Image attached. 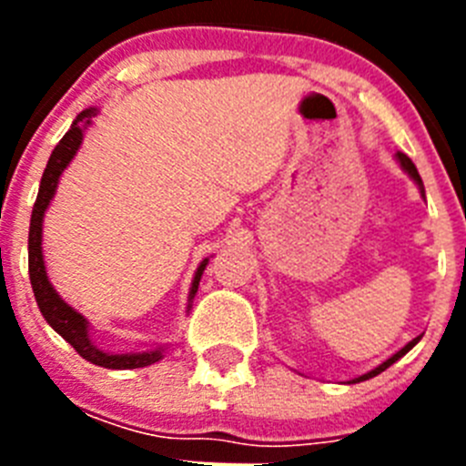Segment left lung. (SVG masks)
I'll list each match as a JSON object with an SVG mask.
<instances>
[{
	"label": "left lung",
	"mask_w": 466,
	"mask_h": 466,
	"mask_svg": "<svg viewBox=\"0 0 466 466\" xmlns=\"http://www.w3.org/2000/svg\"><path fill=\"white\" fill-rule=\"evenodd\" d=\"M397 160H399V166L403 167V172H406V175H409L410 179H413V182L418 184V187H420V193H422V196H425V187H422V179H420V175H418V167L413 166V160H410L409 156H406V154H401V151H399V154H397ZM418 340H420V336H418V339H413V340H410L409 345H403V348L399 350L397 355H392V357H390V360H387V361H382V364H380V366H376V369H373V371H369V373H364V376L355 378V380H352V382L369 380V378L378 376V373H382V371H385V369H390V366H392L394 361H397V360H401V357L406 355V352H409L410 348H413V345H418Z\"/></svg>",
	"instance_id": "left-lung-1"
}]
</instances>
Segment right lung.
I'll return each instance as SVG.
<instances>
[{
  "instance_id": "obj_1",
  "label": "right lung",
  "mask_w": 466,
  "mask_h": 466,
  "mask_svg": "<svg viewBox=\"0 0 466 466\" xmlns=\"http://www.w3.org/2000/svg\"><path fill=\"white\" fill-rule=\"evenodd\" d=\"M97 114L95 106L84 109L79 116L74 118L72 127H69L65 137L57 142V147L53 149L51 158L46 163V170L41 177L39 193H36V203L32 208V219H30V240H27V261H30V282L32 291H35L36 306H39L41 315L56 329L69 345H72L86 361L95 366H105V369H142V366L156 364L158 360H163V350L166 348H154L147 350V352H127V355H111L105 352L97 345L90 340L88 333V319H86L81 312L74 310L72 306H67L60 294L53 289L51 279L46 275V266H44V254H41V226H44V214H46L48 205H51L53 196H56L57 182H60V175L65 172V167L69 166V160L76 156L81 147V139H84V130L90 126L93 116ZM209 258H205L196 270V278L191 282V291H188V308H191V300L198 291V282L203 278V270L208 266Z\"/></svg>"
}]
</instances>
